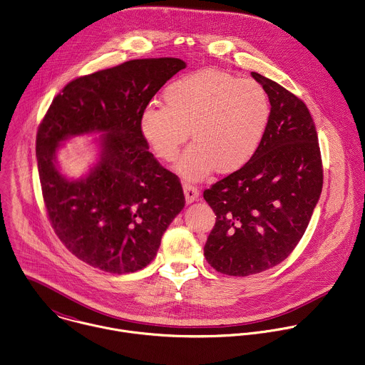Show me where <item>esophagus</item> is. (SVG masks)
Masks as SVG:
<instances>
[{
  "label": "esophagus",
  "mask_w": 365,
  "mask_h": 365,
  "mask_svg": "<svg viewBox=\"0 0 365 365\" xmlns=\"http://www.w3.org/2000/svg\"><path fill=\"white\" fill-rule=\"evenodd\" d=\"M183 192H185L186 203H193L199 197V189L192 186L190 183H183Z\"/></svg>",
  "instance_id": "34e87169"
}]
</instances>
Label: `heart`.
I'll list each match as a JSON object with an SVG mask.
<instances>
[{"label":"heart","instance_id":"obj_1","mask_svg":"<svg viewBox=\"0 0 365 365\" xmlns=\"http://www.w3.org/2000/svg\"><path fill=\"white\" fill-rule=\"evenodd\" d=\"M166 106L148 105L139 116L140 133L150 150L172 162L189 139L176 165L187 180H202L215 169L232 173L256 153L270 118L266 89L253 79L203 69L183 75L163 92Z\"/></svg>","mask_w":365,"mask_h":365}]
</instances>
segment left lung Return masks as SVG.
Masks as SVG:
<instances>
[{"mask_svg":"<svg viewBox=\"0 0 365 365\" xmlns=\"http://www.w3.org/2000/svg\"><path fill=\"white\" fill-rule=\"evenodd\" d=\"M270 99V118L253 158L203 192L216 215L205 257L227 276L280 264L303 237L323 189L316 125L306 103L252 72Z\"/></svg>","mask_w":365,"mask_h":365,"instance_id":"1","label":"left lung"}]
</instances>
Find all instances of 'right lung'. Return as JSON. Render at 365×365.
Listing matches in <instances>:
<instances>
[{
    "label": "right lung",
    "instance_id": "add662e5",
    "mask_svg": "<svg viewBox=\"0 0 365 365\" xmlns=\"http://www.w3.org/2000/svg\"><path fill=\"white\" fill-rule=\"evenodd\" d=\"M179 58L132 59L71 81L36 132V160L49 222L65 247L113 274L148 266L162 236L185 207L179 178L149 152L139 116L180 69ZM101 133L100 159L81 180L56 163L69 137Z\"/></svg>",
    "mask_w": 365,
    "mask_h": 365
}]
</instances>
